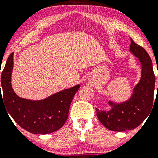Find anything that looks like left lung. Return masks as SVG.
I'll return each instance as SVG.
<instances>
[{
    "label": "left lung",
    "mask_w": 158,
    "mask_h": 158,
    "mask_svg": "<svg viewBox=\"0 0 158 158\" xmlns=\"http://www.w3.org/2000/svg\"><path fill=\"white\" fill-rule=\"evenodd\" d=\"M130 51L138 58L142 65V76L133 95L129 100L121 104L113 105L109 102L112 109L108 111L97 109L99 120L110 131L135 129L149 115L153 106L155 77L151 58L144 48L131 39Z\"/></svg>",
    "instance_id": "obj_1"
}]
</instances>
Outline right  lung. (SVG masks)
<instances>
[{"mask_svg":"<svg viewBox=\"0 0 158 158\" xmlns=\"http://www.w3.org/2000/svg\"><path fill=\"white\" fill-rule=\"evenodd\" d=\"M12 68L13 52L7 59L3 71L1 73L0 70V101L4 99L7 114L21 128L35 135H47L61 128L68 119L70 103L80 88L79 85L52 94L43 100L22 99L16 95L11 85ZM1 87L3 90V96Z\"/></svg>","mask_w":158,"mask_h":158,"instance_id":"obj_1","label":"right lung"}]
</instances>
